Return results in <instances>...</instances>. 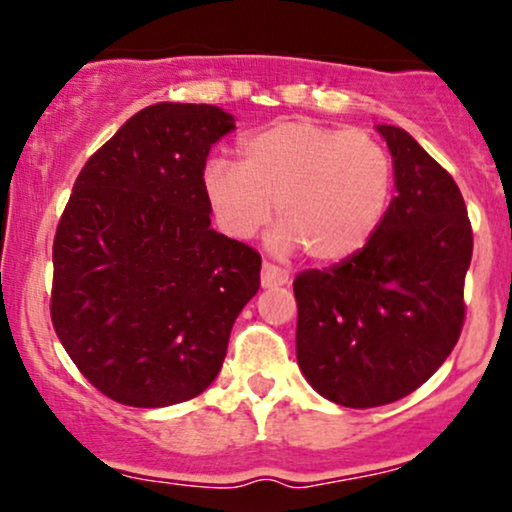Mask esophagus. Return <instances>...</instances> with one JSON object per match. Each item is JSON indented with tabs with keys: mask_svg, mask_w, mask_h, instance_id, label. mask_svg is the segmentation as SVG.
Wrapping results in <instances>:
<instances>
[{
	"mask_svg": "<svg viewBox=\"0 0 512 512\" xmlns=\"http://www.w3.org/2000/svg\"><path fill=\"white\" fill-rule=\"evenodd\" d=\"M289 284V272L281 267H276L272 262L262 264V286L264 289H272V286H284Z\"/></svg>",
	"mask_w": 512,
	"mask_h": 512,
	"instance_id": "esophagus-1",
	"label": "esophagus"
}]
</instances>
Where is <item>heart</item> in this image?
Segmentation results:
<instances>
[{
  "label": "heart",
  "mask_w": 512,
  "mask_h": 512,
  "mask_svg": "<svg viewBox=\"0 0 512 512\" xmlns=\"http://www.w3.org/2000/svg\"><path fill=\"white\" fill-rule=\"evenodd\" d=\"M243 163L216 158L204 192L231 238L248 240L274 214V248L320 262L354 257L375 236L392 192L390 154L373 134L315 120H284L243 142Z\"/></svg>",
  "instance_id": "obj_1"
}]
</instances>
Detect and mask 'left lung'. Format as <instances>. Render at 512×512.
Instances as JSON below:
<instances>
[{
	"mask_svg": "<svg viewBox=\"0 0 512 512\" xmlns=\"http://www.w3.org/2000/svg\"><path fill=\"white\" fill-rule=\"evenodd\" d=\"M378 132L397 187L378 231L349 260L293 281L301 373L322 397L351 409L397 402L443 366L464 325L474 245L448 170L404 129Z\"/></svg>",
	"mask_w": 512,
	"mask_h": 512,
	"instance_id": "obj_1",
	"label": "left lung"
}]
</instances>
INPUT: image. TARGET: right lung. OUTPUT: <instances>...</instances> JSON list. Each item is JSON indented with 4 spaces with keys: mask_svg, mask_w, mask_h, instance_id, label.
I'll list each match as a JSON object with an SVG mask.
<instances>
[{
    "mask_svg": "<svg viewBox=\"0 0 512 512\" xmlns=\"http://www.w3.org/2000/svg\"><path fill=\"white\" fill-rule=\"evenodd\" d=\"M236 127L204 103H156L81 168L52 245L50 315L84 378L127 407L202 395L260 289V252L211 228L209 149Z\"/></svg>",
    "mask_w": 512,
    "mask_h": 512,
    "instance_id": "right-lung-1",
    "label": "right lung"
}]
</instances>
